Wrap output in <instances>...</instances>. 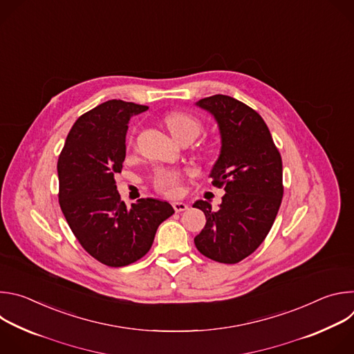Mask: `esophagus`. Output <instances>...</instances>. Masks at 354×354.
<instances>
[{"instance_id": "esophagus-1", "label": "esophagus", "mask_w": 354, "mask_h": 354, "mask_svg": "<svg viewBox=\"0 0 354 354\" xmlns=\"http://www.w3.org/2000/svg\"><path fill=\"white\" fill-rule=\"evenodd\" d=\"M172 206H174V209H175L176 213H182V212L187 210V207H189L186 203H183V201H174Z\"/></svg>"}]
</instances>
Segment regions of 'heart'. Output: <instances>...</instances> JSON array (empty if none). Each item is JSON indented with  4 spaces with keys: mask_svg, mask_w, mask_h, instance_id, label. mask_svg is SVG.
<instances>
[{
    "mask_svg": "<svg viewBox=\"0 0 354 354\" xmlns=\"http://www.w3.org/2000/svg\"><path fill=\"white\" fill-rule=\"evenodd\" d=\"M165 124L176 140H182V138L194 140L201 133V130H203L201 122L186 112H172L167 115ZM179 182H180V174L175 171H161L156 176L157 189L165 194H176L179 189Z\"/></svg>",
    "mask_w": 354,
    "mask_h": 354,
    "instance_id": "b5f03b06",
    "label": "heart"
}]
</instances>
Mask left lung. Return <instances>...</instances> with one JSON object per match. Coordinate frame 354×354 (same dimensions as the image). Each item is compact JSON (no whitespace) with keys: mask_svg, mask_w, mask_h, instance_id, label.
<instances>
[{"mask_svg":"<svg viewBox=\"0 0 354 354\" xmlns=\"http://www.w3.org/2000/svg\"><path fill=\"white\" fill-rule=\"evenodd\" d=\"M196 106L217 122L221 148L210 178L225 194L217 212L203 200L193 205L206 216L194 245L216 262L238 263L257 250L274 223L283 197L281 157L261 115L239 100L214 95Z\"/></svg>","mask_w":354,"mask_h":354,"instance_id":"1","label":"left lung"}]
</instances>
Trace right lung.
Returning <instances> with one entry per match:
<instances>
[{
	"instance_id": "obj_1",
	"label": "right lung",
	"mask_w": 354,
	"mask_h": 354,
	"mask_svg": "<svg viewBox=\"0 0 354 354\" xmlns=\"http://www.w3.org/2000/svg\"><path fill=\"white\" fill-rule=\"evenodd\" d=\"M147 109L112 99L84 113L57 164L59 201L71 231L91 257L111 268L141 259L160 224L175 213L158 198H140L129 209L118 192L115 175L126 158L129 120Z\"/></svg>"
}]
</instances>
